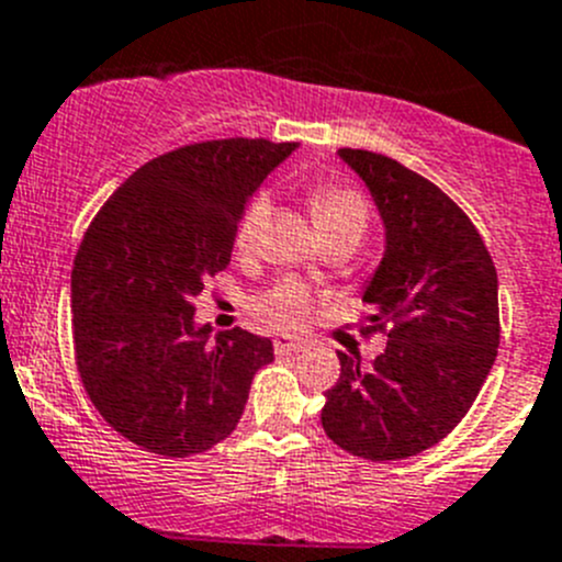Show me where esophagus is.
Segmentation results:
<instances>
[{"instance_id": "obj_1", "label": "esophagus", "mask_w": 562, "mask_h": 562, "mask_svg": "<svg viewBox=\"0 0 562 562\" xmlns=\"http://www.w3.org/2000/svg\"><path fill=\"white\" fill-rule=\"evenodd\" d=\"M302 349H305V340H296V338H277L274 340L277 355H299Z\"/></svg>"}]
</instances>
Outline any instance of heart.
Here are the masks:
<instances>
[{
	"instance_id": "b5f03b06",
	"label": "heart",
	"mask_w": 562,
	"mask_h": 562,
	"mask_svg": "<svg viewBox=\"0 0 562 562\" xmlns=\"http://www.w3.org/2000/svg\"><path fill=\"white\" fill-rule=\"evenodd\" d=\"M311 207L316 227L322 238H335V235H352V238H363L366 227H369V202L363 193H358L349 186H316L311 191ZM271 216V196L266 191L255 193L246 202L244 213L238 218V229H235V246L240 251H249L257 244L263 227L269 224ZM316 299L307 291L302 282L282 280L255 296L251 311L257 318H263L269 327L280 329V333H293V329L305 327L311 318Z\"/></svg>"
}]
</instances>
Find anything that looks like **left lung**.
<instances>
[{
	"instance_id": "obj_1",
	"label": "left lung",
	"mask_w": 562,
	"mask_h": 562,
	"mask_svg": "<svg viewBox=\"0 0 562 562\" xmlns=\"http://www.w3.org/2000/svg\"><path fill=\"white\" fill-rule=\"evenodd\" d=\"M385 224V255L363 291V329L385 352L360 369L338 352L322 427L366 460H402L447 438L474 405L499 349V280L480 233L435 182L366 149H338Z\"/></svg>"
}]
</instances>
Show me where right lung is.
<instances>
[{"label":"right lung","mask_w":562,"mask_h":562,"mask_svg":"<svg viewBox=\"0 0 562 562\" xmlns=\"http://www.w3.org/2000/svg\"><path fill=\"white\" fill-rule=\"evenodd\" d=\"M296 144L180 146L127 177L88 227L71 271L77 371L104 422L166 458L207 452L244 413L269 338H210L193 299L229 266L246 202Z\"/></svg>","instance_id":"right-lung-1"}]
</instances>
